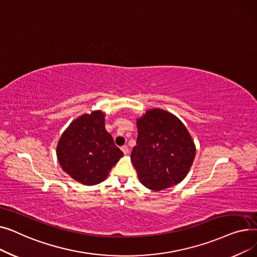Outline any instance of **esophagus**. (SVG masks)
Wrapping results in <instances>:
<instances>
[{
	"label": "esophagus",
	"instance_id": "1",
	"mask_svg": "<svg viewBox=\"0 0 257 257\" xmlns=\"http://www.w3.org/2000/svg\"><path fill=\"white\" fill-rule=\"evenodd\" d=\"M120 149H121V151L124 152V154H125V155H127V154H128V147H127V146H123V147L120 148Z\"/></svg>",
	"mask_w": 257,
	"mask_h": 257
}]
</instances>
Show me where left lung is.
<instances>
[{
	"mask_svg": "<svg viewBox=\"0 0 257 257\" xmlns=\"http://www.w3.org/2000/svg\"><path fill=\"white\" fill-rule=\"evenodd\" d=\"M137 146L131 161L140 181L152 191L181 182L196 155L192 137L174 114L155 108L138 118Z\"/></svg>",
	"mask_w": 257,
	"mask_h": 257,
	"instance_id": "1",
	"label": "left lung"
}]
</instances>
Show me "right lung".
<instances>
[{"label":"right lung","instance_id":"add662e5","mask_svg":"<svg viewBox=\"0 0 257 257\" xmlns=\"http://www.w3.org/2000/svg\"><path fill=\"white\" fill-rule=\"evenodd\" d=\"M104 117L100 110L79 116L62 133L57 145L56 153L62 170L84 185L105 180L123 156L105 129Z\"/></svg>","mask_w":257,"mask_h":257}]
</instances>
